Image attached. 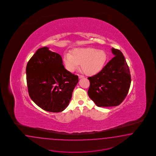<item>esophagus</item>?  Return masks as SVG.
Instances as JSON below:
<instances>
[{"mask_svg":"<svg viewBox=\"0 0 156 156\" xmlns=\"http://www.w3.org/2000/svg\"><path fill=\"white\" fill-rule=\"evenodd\" d=\"M78 77H79V78L80 79V78H84V76H81V75H78Z\"/></svg>","mask_w":156,"mask_h":156,"instance_id":"obj_1","label":"esophagus"}]
</instances>
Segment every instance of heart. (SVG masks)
I'll use <instances>...</instances> for the list:
<instances>
[{
    "label": "heart",
    "instance_id": "b5f03b06",
    "mask_svg": "<svg viewBox=\"0 0 156 156\" xmlns=\"http://www.w3.org/2000/svg\"><path fill=\"white\" fill-rule=\"evenodd\" d=\"M106 60L107 54L104 50L91 47L77 48L72 54L66 52L63 55V62L68 71H75L81 63L82 70L87 76H94L99 73Z\"/></svg>",
    "mask_w": 156,
    "mask_h": 156
}]
</instances>
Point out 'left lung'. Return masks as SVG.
<instances>
[{"mask_svg":"<svg viewBox=\"0 0 156 156\" xmlns=\"http://www.w3.org/2000/svg\"><path fill=\"white\" fill-rule=\"evenodd\" d=\"M114 57L97 74L89 77L88 95L98 107L118 106L128 94L131 76L122 53L112 48Z\"/></svg>","mask_w":156,"mask_h":156,"instance_id":"8db88e82","label":"left lung"}]
</instances>
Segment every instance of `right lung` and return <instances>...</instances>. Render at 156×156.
Listing matches in <instances>:
<instances>
[{"mask_svg":"<svg viewBox=\"0 0 156 156\" xmlns=\"http://www.w3.org/2000/svg\"><path fill=\"white\" fill-rule=\"evenodd\" d=\"M29 95L41 109L58 113L68 106L78 76L67 70L61 56L47 47L39 48L26 66Z\"/></svg>","mask_w":156,"mask_h":156,"instance_id":"right-lung-1","label":"right lung"}]
</instances>
